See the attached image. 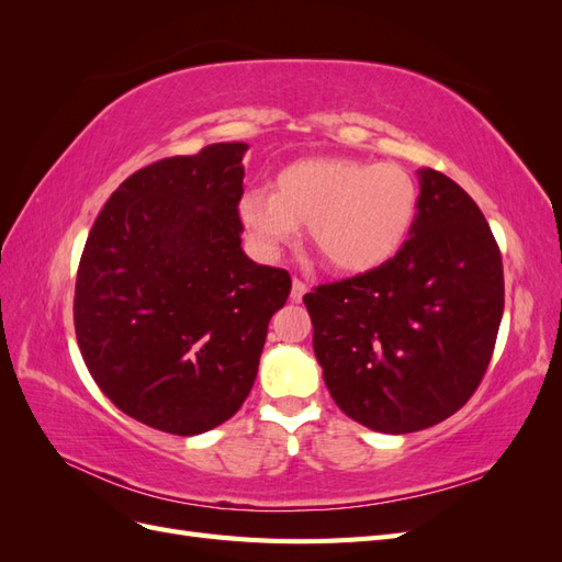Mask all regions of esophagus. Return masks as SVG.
Here are the masks:
<instances>
[{"instance_id": "esophagus-1", "label": "esophagus", "mask_w": 562, "mask_h": 562, "mask_svg": "<svg viewBox=\"0 0 562 562\" xmlns=\"http://www.w3.org/2000/svg\"><path fill=\"white\" fill-rule=\"evenodd\" d=\"M304 293H307V283L300 281V279H293V285H291V300H293V302H302Z\"/></svg>"}]
</instances>
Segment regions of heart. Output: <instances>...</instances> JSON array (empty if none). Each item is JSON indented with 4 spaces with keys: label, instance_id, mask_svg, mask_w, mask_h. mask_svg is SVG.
<instances>
[{
    "label": "heart",
    "instance_id": "b5f03b06",
    "mask_svg": "<svg viewBox=\"0 0 562 562\" xmlns=\"http://www.w3.org/2000/svg\"><path fill=\"white\" fill-rule=\"evenodd\" d=\"M417 215V184L394 161L310 157L285 166L274 192L255 187L239 199L250 244L274 260L300 225L333 269L363 274L394 258Z\"/></svg>",
    "mask_w": 562,
    "mask_h": 562
}]
</instances>
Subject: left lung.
Wrapping results in <instances>:
<instances>
[{"instance_id":"left-lung-1","label":"left lung","mask_w":562,"mask_h":562,"mask_svg":"<svg viewBox=\"0 0 562 562\" xmlns=\"http://www.w3.org/2000/svg\"><path fill=\"white\" fill-rule=\"evenodd\" d=\"M411 239L366 274L304 295L339 411L382 434L434 427L479 389L504 312V269L475 201L422 168Z\"/></svg>"}]
</instances>
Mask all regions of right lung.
<instances>
[{
  "instance_id": "obj_1",
  "label": "right lung",
  "mask_w": 562,
  "mask_h": 562,
  "mask_svg": "<svg viewBox=\"0 0 562 562\" xmlns=\"http://www.w3.org/2000/svg\"><path fill=\"white\" fill-rule=\"evenodd\" d=\"M246 143L149 164L108 199L75 285L91 378L128 417L196 436L227 422L258 375L285 269L241 248Z\"/></svg>"
}]
</instances>
